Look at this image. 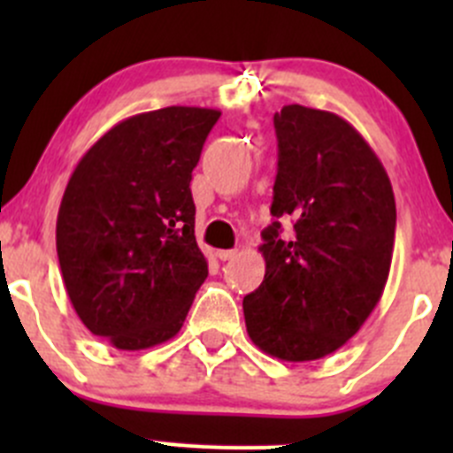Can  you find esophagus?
<instances>
[{
	"mask_svg": "<svg viewBox=\"0 0 453 453\" xmlns=\"http://www.w3.org/2000/svg\"><path fill=\"white\" fill-rule=\"evenodd\" d=\"M236 256V250H217V258L219 260H230Z\"/></svg>",
	"mask_w": 453,
	"mask_h": 453,
	"instance_id": "obj_1",
	"label": "esophagus"
}]
</instances>
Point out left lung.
Instances as JSON below:
<instances>
[{"label": "left lung", "mask_w": 453, "mask_h": 453, "mask_svg": "<svg viewBox=\"0 0 453 453\" xmlns=\"http://www.w3.org/2000/svg\"><path fill=\"white\" fill-rule=\"evenodd\" d=\"M273 127L276 221L263 232L265 278L243 298L245 326L263 353L313 362L344 346L381 298L395 250V193L344 118L287 104ZM278 218L295 221L289 237Z\"/></svg>", "instance_id": "left-lung-1"}]
</instances>
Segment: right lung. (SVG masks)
<instances>
[{
	"mask_svg": "<svg viewBox=\"0 0 453 453\" xmlns=\"http://www.w3.org/2000/svg\"><path fill=\"white\" fill-rule=\"evenodd\" d=\"M219 116L164 107L127 118L67 181L57 219L63 282L81 322L116 349L175 337L208 276L190 180Z\"/></svg>",
	"mask_w": 453,
	"mask_h": 453,
	"instance_id": "1",
	"label": "right lung"
}]
</instances>
